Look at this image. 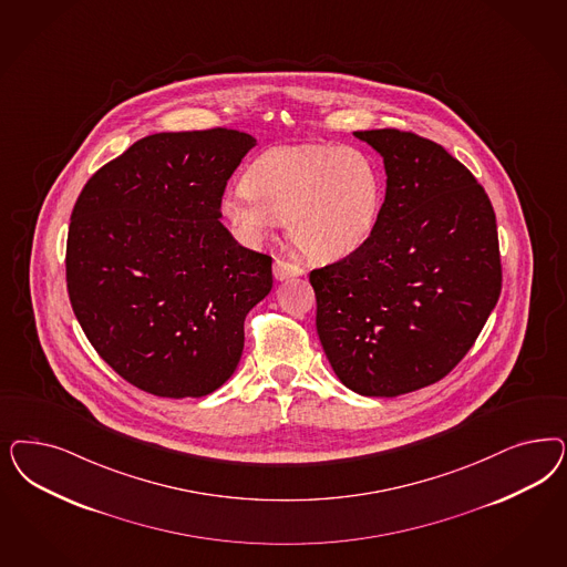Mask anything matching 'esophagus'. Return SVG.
Wrapping results in <instances>:
<instances>
[{
  "mask_svg": "<svg viewBox=\"0 0 567 567\" xmlns=\"http://www.w3.org/2000/svg\"><path fill=\"white\" fill-rule=\"evenodd\" d=\"M305 274V269L296 262L290 260H284V258H275L274 262V277L277 281H284V279H290V277H298V275Z\"/></svg>",
  "mask_w": 567,
  "mask_h": 567,
  "instance_id": "34e87169",
  "label": "esophagus"
}]
</instances>
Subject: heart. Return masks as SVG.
Wrapping results in <instances>:
<instances>
[{"label": "heart", "mask_w": 567, "mask_h": 567, "mask_svg": "<svg viewBox=\"0 0 567 567\" xmlns=\"http://www.w3.org/2000/svg\"><path fill=\"white\" fill-rule=\"evenodd\" d=\"M220 206L248 244L288 220V236L302 255L333 260L371 236L382 177L373 158L357 147L279 146L256 161L248 183L225 189Z\"/></svg>", "instance_id": "obj_1"}]
</instances>
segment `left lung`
I'll return each instance as SVG.
<instances>
[{
  "instance_id": "8db88e82",
  "label": "left lung",
  "mask_w": 567,
  "mask_h": 567,
  "mask_svg": "<svg viewBox=\"0 0 567 567\" xmlns=\"http://www.w3.org/2000/svg\"><path fill=\"white\" fill-rule=\"evenodd\" d=\"M382 158L378 223L347 258L311 271L317 333L363 396L442 380L474 347L501 293L493 204L444 147L411 131H354Z\"/></svg>"
}]
</instances>
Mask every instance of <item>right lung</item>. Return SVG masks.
<instances>
[{
  "instance_id": "add662e5",
  "label": "right lung",
  "mask_w": 567,
  "mask_h": 567,
  "mask_svg": "<svg viewBox=\"0 0 567 567\" xmlns=\"http://www.w3.org/2000/svg\"><path fill=\"white\" fill-rule=\"evenodd\" d=\"M256 140L234 128L154 133L85 183L66 239L74 317L128 384L200 399L244 350V319L274 288L271 256L220 223L225 185Z\"/></svg>"
}]
</instances>
